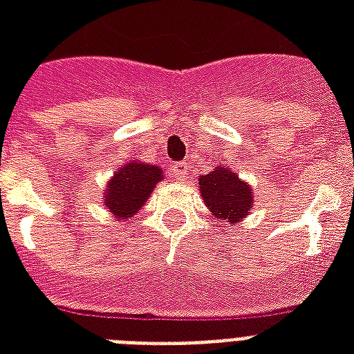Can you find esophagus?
<instances>
[{
  "instance_id": "1",
  "label": "esophagus",
  "mask_w": 354,
  "mask_h": 354,
  "mask_svg": "<svg viewBox=\"0 0 354 354\" xmlns=\"http://www.w3.org/2000/svg\"><path fill=\"white\" fill-rule=\"evenodd\" d=\"M172 176L176 178L178 182H180V180H183V178L187 176V172H189V167L185 165V163H174V165H172Z\"/></svg>"
}]
</instances>
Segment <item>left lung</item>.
Returning <instances> with one entry per match:
<instances>
[{"instance_id":"1","label":"left lung","mask_w":354,"mask_h":354,"mask_svg":"<svg viewBox=\"0 0 354 354\" xmlns=\"http://www.w3.org/2000/svg\"><path fill=\"white\" fill-rule=\"evenodd\" d=\"M198 185L200 196L218 222H230L235 226L236 222L250 215V209L255 204L252 185L224 165L200 176Z\"/></svg>"}]
</instances>
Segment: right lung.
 I'll return each instance as SVG.
<instances>
[{
  "label": "right lung",
  "mask_w": 354,
  "mask_h": 354,
  "mask_svg": "<svg viewBox=\"0 0 354 354\" xmlns=\"http://www.w3.org/2000/svg\"><path fill=\"white\" fill-rule=\"evenodd\" d=\"M165 180L163 169L145 161L130 160L113 172L104 185V207L115 221H124L138 213L149 202L154 187Z\"/></svg>",
  "instance_id": "obj_1"
}]
</instances>
